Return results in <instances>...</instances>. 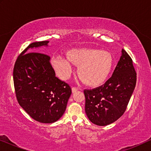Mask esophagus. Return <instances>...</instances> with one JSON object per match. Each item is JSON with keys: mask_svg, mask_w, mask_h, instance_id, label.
Returning <instances> with one entry per match:
<instances>
[{"mask_svg": "<svg viewBox=\"0 0 151 151\" xmlns=\"http://www.w3.org/2000/svg\"><path fill=\"white\" fill-rule=\"evenodd\" d=\"M72 92L73 93H74V92H76V91H77L78 90V88H77V87H76V86H73V87H72Z\"/></svg>", "mask_w": 151, "mask_h": 151, "instance_id": "1", "label": "esophagus"}]
</instances>
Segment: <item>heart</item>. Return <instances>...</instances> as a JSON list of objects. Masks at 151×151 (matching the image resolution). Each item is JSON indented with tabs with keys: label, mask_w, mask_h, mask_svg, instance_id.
I'll return each mask as SVG.
<instances>
[{
	"label": "heart",
	"mask_w": 151,
	"mask_h": 151,
	"mask_svg": "<svg viewBox=\"0 0 151 151\" xmlns=\"http://www.w3.org/2000/svg\"><path fill=\"white\" fill-rule=\"evenodd\" d=\"M69 58H63L55 69L63 79H68L73 71V63L78 66V74L86 84L96 86L104 82L113 67L111 53L99 49H80L71 51Z\"/></svg>",
	"instance_id": "heart-1"
}]
</instances>
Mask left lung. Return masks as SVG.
<instances>
[{
	"instance_id": "8db88e82",
	"label": "left lung",
	"mask_w": 151,
	"mask_h": 151,
	"mask_svg": "<svg viewBox=\"0 0 151 151\" xmlns=\"http://www.w3.org/2000/svg\"><path fill=\"white\" fill-rule=\"evenodd\" d=\"M113 75L104 84L84 89L85 112L92 123L106 126L125 112L135 89L137 73L133 60L124 49Z\"/></svg>"
}]
</instances>
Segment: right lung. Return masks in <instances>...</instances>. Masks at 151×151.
Here are the masks:
<instances>
[{"instance_id": "right-lung-1", "label": "right lung", "mask_w": 151, "mask_h": 151, "mask_svg": "<svg viewBox=\"0 0 151 151\" xmlns=\"http://www.w3.org/2000/svg\"><path fill=\"white\" fill-rule=\"evenodd\" d=\"M49 41L30 44L18 55L14 67L13 78L16 96L20 106L37 122L50 124L63 116L67 108L71 88L58 79L50 57L34 50L47 46Z\"/></svg>"}]
</instances>
